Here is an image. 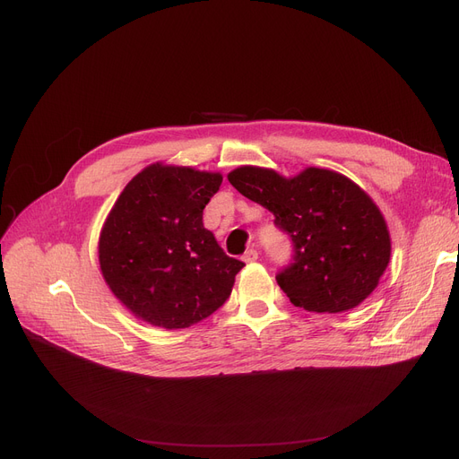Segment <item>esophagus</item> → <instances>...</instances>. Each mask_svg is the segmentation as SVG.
Segmentation results:
<instances>
[{"label":"esophagus","instance_id":"obj_1","mask_svg":"<svg viewBox=\"0 0 459 459\" xmlns=\"http://www.w3.org/2000/svg\"><path fill=\"white\" fill-rule=\"evenodd\" d=\"M242 258H244V262H255V260L258 258V253H256V249L251 247V249H247V251L244 253Z\"/></svg>","mask_w":459,"mask_h":459}]
</instances>
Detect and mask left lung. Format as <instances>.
I'll list each match as a JSON object with an SVG mask.
<instances>
[{
    "label": "left lung",
    "mask_w": 459,
    "mask_h": 459,
    "mask_svg": "<svg viewBox=\"0 0 459 459\" xmlns=\"http://www.w3.org/2000/svg\"><path fill=\"white\" fill-rule=\"evenodd\" d=\"M227 178L244 197L268 208L292 238L294 262L277 282L296 307L334 315L376 290L391 260V236L365 189L320 167L286 178L273 169L242 165Z\"/></svg>",
    "instance_id": "left-lung-1"
}]
</instances>
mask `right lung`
<instances>
[{"instance_id":"1","label":"right lung","mask_w":459,"mask_h":459,"mask_svg":"<svg viewBox=\"0 0 459 459\" xmlns=\"http://www.w3.org/2000/svg\"><path fill=\"white\" fill-rule=\"evenodd\" d=\"M220 173L152 163L115 201L99 239L113 296L156 327L186 329L220 308L244 262L230 258L203 225Z\"/></svg>"}]
</instances>
